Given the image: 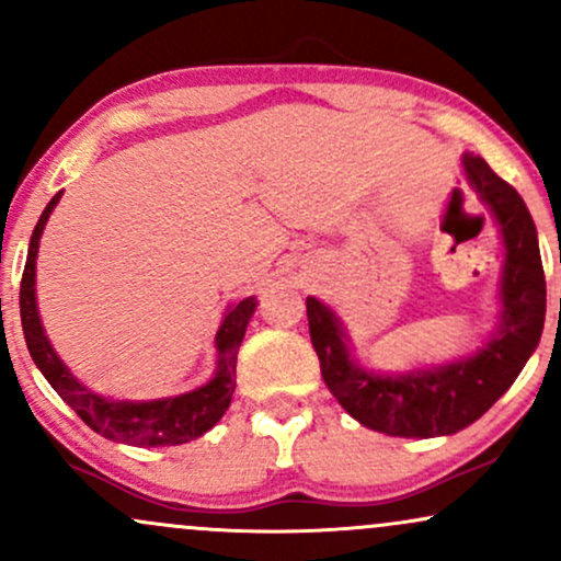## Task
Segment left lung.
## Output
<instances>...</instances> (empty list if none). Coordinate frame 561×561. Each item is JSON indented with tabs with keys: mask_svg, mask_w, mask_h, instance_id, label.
I'll return each instance as SVG.
<instances>
[{
	"mask_svg": "<svg viewBox=\"0 0 561 561\" xmlns=\"http://www.w3.org/2000/svg\"><path fill=\"white\" fill-rule=\"evenodd\" d=\"M461 165L499 224L506 248L501 324L478 353L405 375H375L351 358L345 330L332 308L306 298L308 330L327 388L353 420L377 433L437 437L469 427L512 388L543 332L546 276L530 210L480 156L465 152Z\"/></svg>",
	"mask_w": 561,
	"mask_h": 561,
	"instance_id": "left-lung-1",
	"label": "left lung"
}]
</instances>
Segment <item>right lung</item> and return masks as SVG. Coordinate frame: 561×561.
Wrapping results in <instances>:
<instances>
[{"instance_id": "obj_1", "label": "right lung", "mask_w": 561, "mask_h": 561, "mask_svg": "<svg viewBox=\"0 0 561 561\" xmlns=\"http://www.w3.org/2000/svg\"><path fill=\"white\" fill-rule=\"evenodd\" d=\"M62 192L49 199L38 218L34 234H31L28 259H25L21 282V321L25 345L31 358L38 366L57 396L81 416L94 433L126 446H182L195 437L208 433L229 409L231 392L237 377V351H240L248 321L255 311V298H244L227 308L221 327L216 332V375L203 388L184 392V396L158 398V401H111L102 398L70 375V369L60 362L49 337L44 334L42 319L36 308V255L42 231L47 227L49 214L60 203Z\"/></svg>"}]
</instances>
